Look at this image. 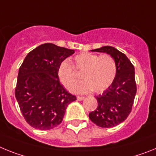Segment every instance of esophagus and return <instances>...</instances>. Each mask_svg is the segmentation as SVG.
Returning <instances> with one entry per match:
<instances>
[{"mask_svg":"<svg viewBox=\"0 0 156 156\" xmlns=\"http://www.w3.org/2000/svg\"><path fill=\"white\" fill-rule=\"evenodd\" d=\"M84 98H85V97H77V100H78V101H82V100H84Z\"/></svg>","mask_w":156,"mask_h":156,"instance_id":"34e87169","label":"esophagus"}]
</instances>
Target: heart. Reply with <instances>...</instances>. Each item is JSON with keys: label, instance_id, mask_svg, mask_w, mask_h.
Listing matches in <instances>:
<instances>
[{"label": "heart", "instance_id": "heart-1", "mask_svg": "<svg viewBox=\"0 0 156 156\" xmlns=\"http://www.w3.org/2000/svg\"><path fill=\"white\" fill-rule=\"evenodd\" d=\"M74 67L78 73H82L84 82L74 92L87 93L93 90L101 93L111 86L116 76V63L109 54L98 55L93 52H82L74 58ZM58 76L63 86L69 90L74 89L80 77L67 59L60 63L58 68Z\"/></svg>", "mask_w": 156, "mask_h": 156}]
</instances>
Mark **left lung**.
<instances>
[{"instance_id": "1", "label": "left lung", "mask_w": 156, "mask_h": 156, "mask_svg": "<svg viewBox=\"0 0 156 156\" xmlns=\"http://www.w3.org/2000/svg\"><path fill=\"white\" fill-rule=\"evenodd\" d=\"M91 51L109 54L116 63L115 80L102 94L96 97L98 106L89 114L90 120L97 126L111 128L125 121L132 110L136 93L134 67L125 54L112 46Z\"/></svg>"}]
</instances>
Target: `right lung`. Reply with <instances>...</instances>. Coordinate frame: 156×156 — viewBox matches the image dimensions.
Returning a JSON list of instances; mask_svg holds the SVG:
<instances>
[{
  "label": "right lung",
  "mask_w": 156,
  "mask_h": 156,
  "mask_svg": "<svg viewBox=\"0 0 156 156\" xmlns=\"http://www.w3.org/2000/svg\"><path fill=\"white\" fill-rule=\"evenodd\" d=\"M74 50L52 43L41 44L27 54L19 70L15 96L27 122L41 130L62 122L68 104L76 101L59 82L58 68Z\"/></svg>",
  "instance_id": "add662e5"
}]
</instances>
